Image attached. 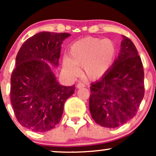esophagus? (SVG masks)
I'll return each instance as SVG.
<instances>
[{"mask_svg":"<svg viewBox=\"0 0 156 156\" xmlns=\"http://www.w3.org/2000/svg\"><path fill=\"white\" fill-rule=\"evenodd\" d=\"M86 87L85 84L83 83H81V82H79V83L77 84V88H78V89L83 88V87Z\"/></svg>","mask_w":156,"mask_h":156,"instance_id":"obj_1","label":"esophagus"}]
</instances>
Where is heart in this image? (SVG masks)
Here are the masks:
<instances>
[{
    "label": "heart",
    "instance_id": "heart-1",
    "mask_svg": "<svg viewBox=\"0 0 156 156\" xmlns=\"http://www.w3.org/2000/svg\"><path fill=\"white\" fill-rule=\"evenodd\" d=\"M117 55V46L111 39L86 37L74 42L69 49V58H63V69L69 76L78 73L83 67L84 74L90 80L105 76Z\"/></svg>",
    "mask_w": 156,
    "mask_h": 156
}]
</instances>
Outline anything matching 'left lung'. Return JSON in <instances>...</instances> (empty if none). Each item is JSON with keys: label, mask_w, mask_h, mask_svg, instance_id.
Segmentation results:
<instances>
[{"label": "left lung", "mask_w": 156, "mask_h": 156, "mask_svg": "<svg viewBox=\"0 0 156 156\" xmlns=\"http://www.w3.org/2000/svg\"><path fill=\"white\" fill-rule=\"evenodd\" d=\"M122 37L120 53L112 68L90 87L91 115L105 128H117L132 119L144 95L141 58L133 42Z\"/></svg>", "instance_id": "left-lung-1"}]
</instances>
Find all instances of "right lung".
Instances as JSON below:
<instances>
[{
  "label": "right lung",
  "mask_w": 156,
  "mask_h": 156,
  "mask_svg": "<svg viewBox=\"0 0 156 156\" xmlns=\"http://www.w3.org/2000/svg\"><path fill=\"white\" fill-rule=\"evenodd\" d=\"M67 33L40 32L28 38L17 53L11 76L10 99L18 122L35 132L54 128L62 118L64 104L75 92L55 80L48 61L58 65L62 44Z\"/></svg>",
  "instance_id": "1"
}]
</instances>
